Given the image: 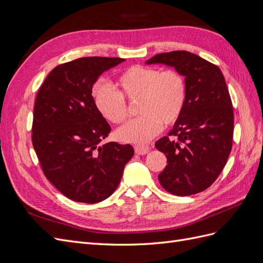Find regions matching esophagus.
<instances>
[{
  "label": "esophagus",
  "mask_w": 263,
  "mask_h": 263,
  "mask_svg": "<svg viewBox=\"0 0 263 263\" xmlns=\"http://www.w3.org/2000/svg\"><path fill=\"white\" fill-rule=\"evenodd\" d=\"M150 150V147L147 145H136L135 146V153L137 155H146L148 154V151Z\"/></svg>",
  "instance_id": "obj_1"
}]
</instances>
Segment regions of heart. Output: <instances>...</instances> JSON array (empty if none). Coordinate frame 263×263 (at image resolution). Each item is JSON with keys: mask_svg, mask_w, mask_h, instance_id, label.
<instances>
[{"mask_svg": "<svg viewBox=\"0 0 263 263\" xmlns=\"http://www.w3.org/2000/svg\"><path fill=\"white\" fill-rule=\"evenodd\" d=\"M117 91L98 83L93 102L99 113L112 124H122L129 116L126 100L137 103L141 114L117 130L123 141L145 142L180 118L186 102V82L179 71L155 67L132 66L118 76Z\"/></svg>", "mask_w": 263, "mask_h": 263, "instance_id": "1", "label": "heart"}]
</instances>
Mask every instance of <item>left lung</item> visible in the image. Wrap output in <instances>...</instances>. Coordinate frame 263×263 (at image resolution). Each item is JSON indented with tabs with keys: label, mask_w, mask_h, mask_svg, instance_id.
<instances>
[{
	"label": "left lung",
	"mask_w": 263,
	"mask_h": 263,
	"mask_svg": "<svg viewBox=\"0 0 263 263\" xmlns=\"http://www.w3.org/2000/svg\"><path fill=\"white\" fill-rule=\"evenodd\" d=\"M151 63L174 67L187 90L180 118L155 144L168 163L159 182L173 195L200 193L218 178L233 147L234 110L224 76L216 65L184 50L156 54Z\"/></svg>",
	"instance_id": "1"
}]
</instances>
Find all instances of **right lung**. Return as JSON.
I'll use <instances>...</instances> for the list:
<instances>
[{
    "mask_svg": "<svg viewBox=\"0 0 263 263\" xmlns=\"http://www.w3.org/2000/svg\"><path fill=\"white\" fill-rule=\"evenodd\" d=\"M122 58L84 57L51 70L37 93L31 141L45 177L59 192L76 202L94 204L112 195L130 145L100 142L110 126L97 109L92 86Z\"/></svg>",
    "mask_w": 263,
    "mask_h": 263,
    "instance_id": "right-lung-1",
    "label": "right lung"
}]
</instances>
